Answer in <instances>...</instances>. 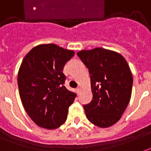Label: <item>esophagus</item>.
Listing matches in <instances>:
<instances>
[{"instance_id":"obj_1","label":"esophagus","mask_w":151,"mask_h":151,"mask_svg":"<svg viewBox=\"0 0 151 151\" xmlns=\"http://www.w3.org/2000/svg\"><path fill=\"white\" fill-rule=\"evenodd\" d=\"M76 90H77V92H78V93H80V91H81V87L78 86L77 89H76Z\"/></svg>"}]
</instances>
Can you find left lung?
Listing matches in <instances>:
<instances>
[{"label": "left lung", "instance_id": "8db88e82", "mask_svg": "<svg viewBox=\"0 0 151 151\" xmlns=\"http://www.w3.org/2000/svg\"><path fill=\"white\" fill-rule=\"evenodd\" d=\"M88 68L93 98L84 105L88 120L101 128L121 118L131 97L133 77L127 61L119 53L96 48L77 53Z\"/></svg>", "mask_w": 151, "mask_h": 151}]
</instances>
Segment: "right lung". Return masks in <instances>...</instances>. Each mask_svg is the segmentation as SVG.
Segmentation results:
<instances>
[{
	"label": "right lung",
	"instance_id": "add662e5",
	"mask_svg": "<svg viewBox=\"0 0 151 151\" xmlns=\"http://www.w3.org/2000/svg\"><path fill=\"white\" fill-rule=\"evenodd\" d=\"M73 55V51L57 45H40L22 61L17 75L20 97L25 111L39 127L56 129L66 120L77 94L64 86L63 69Z\"/></svg>",
	"mask_w": 151,
	"mask_h": 151
}]
</instances>
